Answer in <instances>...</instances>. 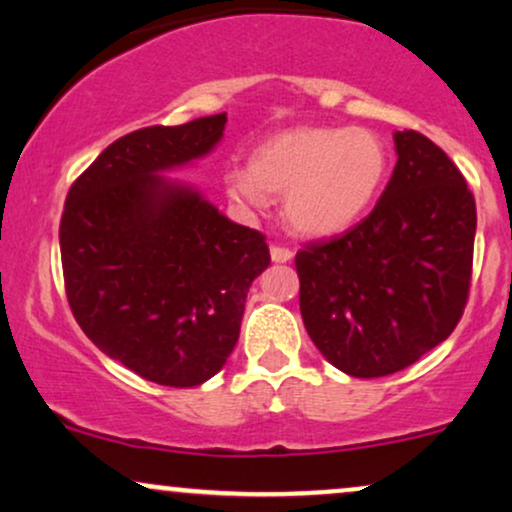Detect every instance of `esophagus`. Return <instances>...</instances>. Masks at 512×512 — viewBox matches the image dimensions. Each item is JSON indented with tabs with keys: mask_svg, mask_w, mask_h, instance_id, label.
<instances>
[{
	"mask_svg": "<svg viewBox=\"0 0 512 512\" xmlns=\"http://www.w3.org/2000/svg\"><path fill=\"white\" fill-rule=\"evenodd\" d=\"M270 258H273L275 263H287L294 258V251L289 249V246H280V244H273L270 246Z\"/></svg>",
	"mask_w": 512,
	"mask_h": 512,
	"instance_id": "esophagus-1",
	"label": "esophagus"
}]
</instances>
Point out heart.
Segmentation results:
<instances>
[{
  "instance_id": "obj_1",
  "label": "heart",
  "mask_w": 512,
  "mask_h": 512,
  "mask_svg": "<svg viewBox=\"0 0 512 512\" xmlns=\"http://www.w3.org/2000/svg\"><path fill=\"white\" fill-rule=\"evenodd\" d=\"M389 173V149L377 132L339 125H296L256 144L249 168L225 170L227 197L263 208L285 197V220L306 237L346 230L375 204Z\"/></svg>"
}]
</instances>
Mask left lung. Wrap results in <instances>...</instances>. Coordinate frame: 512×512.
Here are the masks:
<instances>
[{
  "mask_svg": "<svg viewBox=\"0 0 512 512\" xmlns=\"http://www.w3.org/2000/svg\"><path fill=\"white\" fill-rule=\"evenodd\" d=\"M370 216L294 258L308 337L351 377L413 365L456 330L468 304L477 208L463 173L415 130Z\"/></svg>",
  "mask_w": 512,
  "mask_h": 512,
  "instance_id": "obj_1",
  "label": "left lung"
}]
</instances>
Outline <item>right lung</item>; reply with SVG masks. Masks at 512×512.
Listing matches in <instances>:
<instances>
[{
  "instance_id": "1",
  "label": "right lung",
  "mask_w": 512,
  "mask_h": 512,
  "mask_svg": "<svg viewBox=\"0 0 512 512\" xmlns=\"http://www.w3.org/2000/svg\"><path fill=\"white\" fill-rule=\"evenodd\" d=\"M225 113L109 144L68 189L59 225L68 306L97 349L163 387H197L235 349L266 237L161 170L220 142Z\"/></svg>"
}]
</instances>
